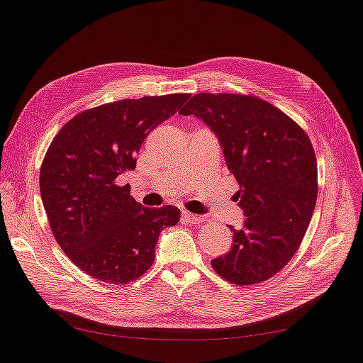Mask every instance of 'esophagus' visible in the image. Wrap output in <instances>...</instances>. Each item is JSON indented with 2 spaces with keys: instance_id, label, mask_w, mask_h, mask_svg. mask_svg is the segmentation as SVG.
Listing matches in <instances>:
<instances>
[{
  "instance_id": "34e87169",
  "label": "esophagus",
  "mask_w": 363,
  "mask_h": 363,
  "mask_svg": "<svg viewBox=\"0 0 363 363\" xmlns=\"http://www.w3.org/2000/svg\"><path fill=\"white\" fill-rule=\"evenodd\" d=\"M182 218L186 220V222H190V223H201L203 220H204L203 217L191 214V212H187V211H184V212H182Z\"/></svg>"
}]
</instances>
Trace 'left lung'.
Returning <instances> with one entry per match:
<instances>
[{"label": "left lung", "mask_w": 363, "mask_h": 363, "mask_svg": "<svg viewBox=\"0 0 363 363\" xmlns=\"http://www.w3.org/2000/svg\"><path fill=\"white\" fill-rule=\"evenodd\" d=\"M203 119L239 182L245 220L231 250L211 261L236 286L272 279L294 257L313 216L318 163L307 132L264 99L198 92L179 111Z\"/></svg>", "instance_id": "1"}]
</instances>
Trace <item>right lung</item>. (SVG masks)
Wrapping results in <instances>:
<instances>
[{"instance_id":"obj_1","label":"right lung","mask_w":363,"mask_h":363,"mask_svg":"<svg viewBox=\"0 0 363 363\" xmlns=\"http://www.w3.org/2000/svg\"><path fill=\"white\" fill-rule=\"evenodd\" d=\"M190 94L123 99L88 108L55 135L42 160V203L56 242L94 279L124 285L152 266L163 228L181 218L174 206L143 208L118 176L132 172L145 138Z\"/></svg>"}]
</instances>
